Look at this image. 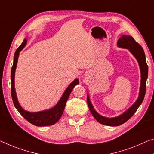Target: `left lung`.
Instances as JSON below:
<instances>
[{
  "label": "left lung",
  "instance_id": "obj_1",
  "mask_svg": "<svg viewBox=\"0 0 154 154\" xmlns=\"http://www.w3.org/2000/svg\"><path fill=\"white\" fill-rule=\"evenodd\" d=\"M117 46L118 47H120V48L128 49L132 55L136 58L138 63L140 70L141 79L139 95L137 100L128 109L125 111V112L121 113L120 115L113 118H108L99 114L96 112L91 103L89 94H87V104H88L89 109L90 110L91 114L95 118V119L101 124L112 127L119 126V125L127 122L134 114V113L136 112L138 108L140 107L141 103H143L144 98H145L146 92V81L148 77V66L146 65L145 52H144L143 47L138 42L135 41L133 37L127 36V35H122L117 42Z\"/></svg>",
  "mask_w": 154,
  "mask_h": 154
}]
</instances>
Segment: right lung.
<instances>
[{"mask_svg": "<svg viewBox=\"0 0 154 154\" xmlns=\"http://www.w3.org/2000/svg\"><path fill=\"white\" fill-rule=\"evenodd\" d=\"M27 42V40L25 38L24 41L22 42V44L16 49L14 56V63L11 71V90L14 105L15 106L16 109L18 110V112L28 122H29L30 123L36 125V126L38 127L52 125L56 123L58 121V120L60 118L61 116H62L63 113L64 109H65L66 103H67V100L68 98H69L71 92H72V89H74V87L75 85L79 83V80L78 79H75L74 81L71 82L69 85V86L67 87V89H65V91H64L62 96L60 97V100H58V103L56 104V105H54L53 107L37 112H30L25 110L24 109L21 107L19 102L18 100L17 95H16V92L15 90V86H14V80H15V72L16 66H17L18 59L20 54V51H21V50L25 47Z\"/></svg>", "mask_w": 154, "mask_h": 154, "instance_id": "add662e5", "label": "right lung"}]
</instances>
